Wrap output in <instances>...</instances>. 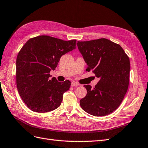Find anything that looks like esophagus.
Wrapping results in <instances>:
<instances>
[{
	"label": "esophagus",
	"mask_w": 148,
	"mask_h": 148,
	"mask_svg": "<svg viewBox=\"0 0 148 148\" xmlns=\"http://www.w3.org/2000/svg\"><path fill=\"white\" fill-rule=\"evenodd\" d=\"M79 86V84H78V83L76 82H74V81L72 82V83H71V86L74 87V86Z\"/></svg>",
	"instance_id": "esophagus-1"
}]
</instances>
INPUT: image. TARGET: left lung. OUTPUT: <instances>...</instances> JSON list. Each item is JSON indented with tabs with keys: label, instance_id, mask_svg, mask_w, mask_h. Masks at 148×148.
<instances>
[{
	"label": "left lung",
	"instance_id": "1",
	"mask_svg": "<svg viewBox=\"0 0 148 148\" xmlns=\"http://www.w3.org/2000/svg\"><path fill=\"white\" fill-rule=\"evenodd\" d=\"M77 47L100 81L94 88L84 85L87 95L80 100L81 108L92 115H109L120 106L128 90L130 59L121 46L106 38L77 41Z\"/></svg>",
	"mask_w": 148,
	"mask_h": 148
}]
</instances>
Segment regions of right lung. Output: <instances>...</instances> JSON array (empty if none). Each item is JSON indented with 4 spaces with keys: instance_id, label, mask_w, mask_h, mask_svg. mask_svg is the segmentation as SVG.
<instances>
[{
    "instance_id": "add662e5",
    "label": "right lung",
    "mask_w": 148,
    "mask_h": 148,
    "mask_svg": "<svg viewBox=\"0 0 148 148\" xmlns=\"http://www.w3.org/2000/svg\"><path fill=\"white\" fill-rule=\"evenodd\" d=\"M76 40L64 41L47 35L28 40L16 61V87L22 100L32 111L45 113L60 106L63 94L69 90V80L50 78L61 57L75 48Z\"/></svg>"
}]
</instances>
